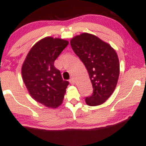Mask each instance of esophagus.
<instances>
[{"instance_id": "esophagus-1", "label": "esophagus", "mask_w": 146, "mask_h": 146, "mask_svg": "<svg viewBox=\"0 0 146 146\" xmlns=\"http://www.w3.org/2000/svg\"><path fill=\"white\" fill-rule=\"evenodd\" d=\"M69 82L71 84H74V83H75V81H74V80H73V78H71L69 80Z\"/></svg>"}]
</instances>
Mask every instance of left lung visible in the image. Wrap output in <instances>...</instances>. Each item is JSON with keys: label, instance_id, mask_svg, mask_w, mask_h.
I'll return each mask as SVG.
<instances>
[{"label": "left lung", "instance_id": "left-lung-1", "mask_svg": "<svg viewBox=\"0 0 146 146\" xmlns=\"http://www.w3.org/2000/svg\"><path fill=\"white\" fill-rule=\"evenodd\" d=\"M73 51L86 66L93 92L85 99L90 106L102 104L116 88L119 62L115 50L98 37L83 33L71 40Z\"/></svg>", "mask_w": 146, "mask_h": 146}]
</instances>
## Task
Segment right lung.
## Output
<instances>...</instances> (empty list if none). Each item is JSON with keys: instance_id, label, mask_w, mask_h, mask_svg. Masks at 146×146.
Segmentation results:
<instances>
[{"instance_id": "obj_1", "label": "right lung", "mask_w": 146, "mask_h": 146, "mask_svg": "<svg viewBox=\"0 0 146 146\" xmlns=\"http://www.w3.org/2000/svg\"><path fill=\"white\" fill-rule=\"evenodd\" d=\"M68 42L46 37L30 49L22 66V76L30 95L42 104L57 108L62 103L68 81L63 80L54 62Z\"/></svg>"}]
</instances>
